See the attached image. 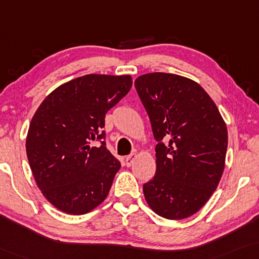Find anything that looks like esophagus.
Instances as JSON below:
<instances>
[{
    "instance_id": "obj_1",
    "label": "esophagus",
    "mask_w": 259,
    "mask_h": 259,
    "mask_svg": "<svg viewBox=\"0 0 259 259\" xmlns=\"http://www.w3.org/2000/svg\"><path fill=\"white\" fill-rule=\"evenodd\" d=\"M135 158H136V154H133V155L128 156V157L125 158V165H126V166H131V165H133Z\"/></svg>"
}]
</instances>
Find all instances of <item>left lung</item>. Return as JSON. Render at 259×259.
Listing matches in <instances>:
<instances>
[{
	"label": "left lung",
	"mask_w": 259,
	"mask_h": 259,
	"mask_svg": "<svg viewBox=\"0 0 259 259\" xmlns=\"http://www.w3.org/2000/svg\"><path fill=\"white\" fill-rule=\"evenodd\" d=\"M135 87L151 122L156 175L143 185L151 210L166 220H184L204 206L225 166L228 129L220 110L197 82L150 72Z\"/></svg>",
	"instance_id": "obj_1"
}]
</instances>
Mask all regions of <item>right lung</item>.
<instances>
[{
	"label": "right lung",
	"mask_w": 259,
	"mask_h": 259,
	"mask_svg": "<svg viewBox=\"0 0 259 259\" xmlns=\"http://www.w3.org/2000/svg\"><path fill=\"white\" fill-rule=\"evenodd\" d=\"M133 85L130 75L90 74L63 83L32 116L25 148L43 196L56 209L84 214L107 198L121 167L102 141L105 114Z\"/></svg>",
	"instance_id": "add662e5"
}]
</instances>
